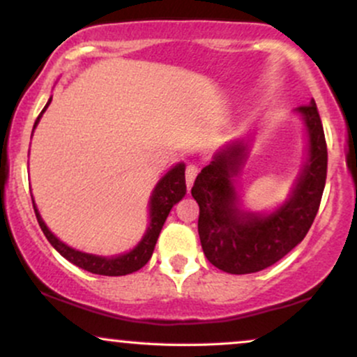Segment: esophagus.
<instances>
[{"label":"esophagus","instance_id":"esophagus-1","mask_svg":"<svg viewBox=\"0 0 357 357\" xmlns=\"http://www.w3.org/2000/svg\"><path fill=\"white\" fill-rule=\"evenodd\" d=\"M198 166L195 165H188L186 166V184H188V190L192 186V183H195V178L198 176Z\"/></svg>","mask_w":357,"mask_h":357}]
</instances>
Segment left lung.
<instances>
[{
    "instance_id": "1",
    "label": "left lung",
    "mask_w": 357,
    "mask_h": 357,
    "mask_svg": "<svg viewBox=\"0 0 357 357\" xmlns=\"http://www.w3.org/2000/svg\"><path fill=\"white\" fill-rule=\"evenodd\" d=\"M309 132V161L292 195L277 211L255 215L238 210L233 176L245 147L233 142L196 176L191 195L199 206L198 233L204 257L223 272L243 275L270 267L305 238L321 204L327 178V144L315 102L297 109Z\"/></svg>"
}]
</instances>
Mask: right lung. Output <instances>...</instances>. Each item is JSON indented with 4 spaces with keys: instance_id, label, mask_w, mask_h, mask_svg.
<instances>
[{
    "instance_id": "add662e5",
    "label": "right lung",
    "mask_w": 357,
    "mask_h": 357,
    "mask_svg": "<svg viewBox=\"0 0 357 357\" xmlns=\"http://www.w3.org/2000/svg\"><path fill=\"white\" fill-rule=\"evenodd\" d=\"M50 100L47 102L45 109L40 112V116L36 117L33 129L38 124L42 114L47 110L48 105H50ZM186 195V179H184V165L179 162L176 165L173 169L167 171L165 178L158 183V186L154 188L153 196H151L149 203V228H147L144 238L139 241V245L134 250H130L129 253H124V255L119 257H97L90 255V253L79 252V250H73L70 247L56 238L53 233L48 230L45 221L40 216L38 210H36L35 202H33V210L36 215V220H38L40 228H42L43 235L47 236V240L50 241L52 247L60 253L61 257L67 258L68 261H72L77 267L87 270L90 273H97V275H109V277H119V275H127V273L137 272L139 268H142L147 261L153 257L155 241L159 238V233L162 230V225L169 215L171 208L174 206L183 196Z\"/></svg>"
}]
</instances>
